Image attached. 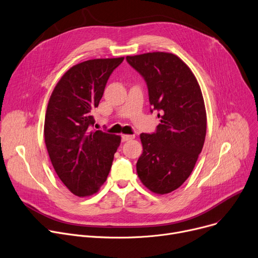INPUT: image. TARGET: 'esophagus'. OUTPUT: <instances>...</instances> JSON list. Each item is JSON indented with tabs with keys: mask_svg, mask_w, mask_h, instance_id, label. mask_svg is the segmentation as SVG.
Returning a JSON list of instances; mask_svg holds the SVG:
<instances>
[{
	"mask_svg": "<svg viewBox=\"0 0 258 258\" xmlns=\"http://www.w3.org/2000/svg\"><path fill=\"white\" fill-rule=\"evenodd\" d=\"M135 136L133 134H123L122 135V142H127L130 140H133Z\"/></svg>",
	"mask_w": 258,
	"mask_h": 258,
	"instance_id": "esophagus-1",
	"label": "esophagus"
}]
</instances>
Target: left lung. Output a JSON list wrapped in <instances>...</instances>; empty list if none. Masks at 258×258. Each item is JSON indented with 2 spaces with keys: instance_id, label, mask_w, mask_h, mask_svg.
I'll return each mask as SVG.
<instances>
[{
  "instance_id": "8db88e82",
  "label": "left lung",
  "mask_w": 258,
  "mask_h": 258,
  "mask_svg": "<svg viewBox=\"0 0 258 258\" xmlns=\"http://www.w3.org/2000/svg\"><path fill=\"white\" fill-rule=\"evenodd\" d=\"M145 79L152 109L160 124L142 133L143 154L136 171L143 184L159 195L184 183L201 153L206 135V110L200 85L190 69L172 53L127 56Z\"/></svg>"
}]
</instances>
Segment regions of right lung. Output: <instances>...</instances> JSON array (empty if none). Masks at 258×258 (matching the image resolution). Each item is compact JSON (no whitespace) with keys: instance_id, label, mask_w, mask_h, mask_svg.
I'll return each mask as SVG.
<instances>
[{"instance_id":"add662e5","label":"right lung","mask_w":258,"mask_h":258,"mask_svg":"<svg viewBox=\"0 0 258 258\" xmlns=\"http://www.w3.org/2000/svg\"><path fill=\"white\" fill-rule=\"evenodd\" d=\"M124 57L92 59L72 67L58 81L44 118V143L62 183L76 196L99 190L107 179L120 136L92 130L111 73Z\"/></svg>"}]
</instances>
